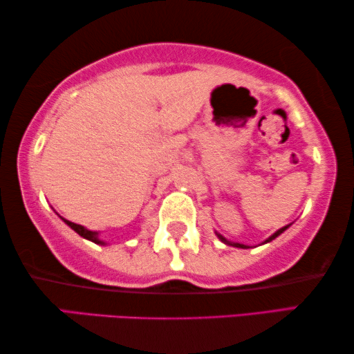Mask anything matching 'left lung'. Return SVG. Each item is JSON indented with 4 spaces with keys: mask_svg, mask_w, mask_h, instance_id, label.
I'll return each mask as SVG.
<instances>
[{
    "mask_svg": "<svg viewBox=\"0 0 354 354\" xmlns=\"http://www.w3.org/2000/svg\"><path fill=\"white\" fill-rule=\"evenodd\" d=\"M291 225H286V226H283V227H280V230L279 231H275L274 234H272V236L269 237V239H266V241L263 242V243H268V242H270V241H274V239L275 237H279L280 236V234L281 232H285L286 230H288V227H290ZM215 234H216V237H218L220 239V241L223 242V243H226V245H231V247H237V248H248L247 245H243V243H239V242H231V241H227V239H225V237H223L221 236V234H218V232H216L215 231Z\"/></svg>",
    "mask_w": 354,
    "mask_h": 354,
    "instance_id": "8db88e82",
    "label": "left lung"
}]
</instances>
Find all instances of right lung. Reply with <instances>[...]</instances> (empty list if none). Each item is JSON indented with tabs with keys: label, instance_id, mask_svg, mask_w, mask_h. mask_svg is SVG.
Wrapping results in <instances>:
<instances>
[{
	"label": "right lung",
	"instance_id": "right-lung-1",
	"mask_svg": "<svg viewBox=\"0 0 354 354\" xmlns=\"http://www.w3.org/2000/svg\"><path fill=\"white\" fill-rule=\"evenodd\" d=\"M59 218H62V216H59ZM62 220L66 223V225L71 227V230H74L75 232H77L80 237H84V239H86V241H90V242H95V243H97V245H106V242L101 241V239H100V232H97V231H90V230H86V227L82 226V225H75V223L69 221V220H64V218H62Z\"/></svg>",
	"mask_w": 354,
	"mask_h": 354
}]
</instances>
